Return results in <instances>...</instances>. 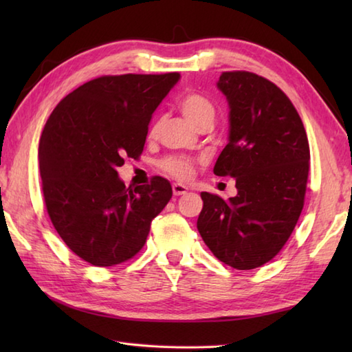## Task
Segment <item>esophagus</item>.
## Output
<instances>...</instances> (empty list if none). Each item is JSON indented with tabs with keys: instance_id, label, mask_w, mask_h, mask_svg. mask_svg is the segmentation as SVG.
I'll return each instance as SVG.
<instances>
[{
	"instance_id": "obj_1",
	"label": "esophagus",
	"mask_w": 352,
	"mask_h": 352,
	"mask_svg": "<svg viewBox=\"0 0 352 352\" xmlns=\"http://www.w3.org/2000/svg\"><path fill=\"white\" fill-rule=\"evenodd\" d=\"M172 192H174L175 197H182V195H184V193H188L189 189L186 188V186H183V184L175 183V184H172Z\"/></svg>"
}]
</instances>
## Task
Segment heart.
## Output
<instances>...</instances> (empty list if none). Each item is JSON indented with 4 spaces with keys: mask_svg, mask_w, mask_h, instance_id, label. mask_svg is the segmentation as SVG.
Returning <instances> with one entry per match:
<instances>
[{
    "mask_svg": "<svg viewBox=\"0 0 352 352\" xmlns=\"http://www.w3.org/2000/svg\"><path fill=\"white\" fill-rule=\"evenodd\" d=\"M180 110L184 118L195 126L206 118H213L214 115L212 102L199 94L184 95L180 101ZM155 134L157 124L149 129V138H154ZM160 168L164 174L174 177L178 182H189L197 172V162L188 159V157L169 155L160 162Z\"/></svg>",
    "mask_w": 352,
    "mask_h": 352,
    "instance_id": "obj_1",
    "label": "heart"
}]
</instances>
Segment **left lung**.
Instances as JSON below:
<instances>
[{
    "instance_id": "left-lung-1",
    "label": "left lung",
    "mask_w": 352,
    "mask_h": 352,
    "mask_svg": "<svg viewBox=\"0 0 352 352\" xmlns=\"http://www.w3.org/2000/svg\"><path fill=\"white\" fill-rule=\"evenodd\" d=\"M228 144L214 163L236 178V197L203 192L197 227L216 258L236 269L272 260L302 212L310 148L300 115L280 87L252 72H222Z\"/></svg>"
}]
</instances>
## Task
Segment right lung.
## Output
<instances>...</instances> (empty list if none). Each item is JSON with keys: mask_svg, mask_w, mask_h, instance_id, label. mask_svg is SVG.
Segmentation results:
<instances>
[{"mask_svg": "<svg viewBox=\"0 0 352 352\" xmlns=\"http://www.w3.org/2000/svg\"><path fill=\"white\" fill-rule=\"evenodd\" d=\"M180 74H125L87 81L52 110L39 142L42 190L52 226L80 258L113 266L142 250L172 197L168 180L125 188V157L144 151L148 125Z\"/></svg>", "mask_w": 352, "mask_h": 352, "instance_id": "obj_1", "label": "right lung"}]
</instances>
